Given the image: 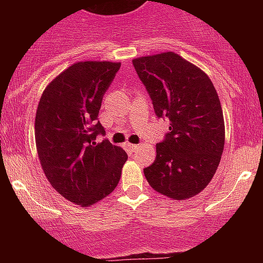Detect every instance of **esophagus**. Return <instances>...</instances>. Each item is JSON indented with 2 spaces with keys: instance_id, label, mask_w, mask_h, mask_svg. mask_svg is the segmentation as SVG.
Here are the masks:
<instances>
[{
  "instance_id": "esophagus-1",
  "label": "esophagus",
  "mask_w": 263,
  "mask_h": 263,
  "mask_svg": "<svg viewBox=\"0 0 263 263\" xmlns=\"http://www.w3.org/2000/svg\"><path fill=\"white\" fill-rule=\"evenodd\" d=\"M139 147H141V146H139V145H129V150H130V152H137V150H138Z\"/></svg>"
}]
</instances>
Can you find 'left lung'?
<instances>
[{
    "label": "left lung",
    "instance_id": "left-lung-1",
    "mask_svg": "<svg viewBox=\"0 0 263 263\" xmlns=\"http://www.w3.org/2000/svg\"><path fill=\"white\" fill-rule=\"evenodd\" d=\"M155 115L170 121L157 158L143 170L159 194L183 200L201 192L215 175L225 142L224 116L208 76L175 52L133 60Z\"/></svg>",
    "mask_w": 263,
    "mask_h": 263
}]
</instances>
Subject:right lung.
I'll use <instances>...</instances> for the list:
<instances>
[{"mask_svg": "<svg viewBox=\"0 0 263 263\" xmlns=\"http://www.w3.org/2000/svg\"><path fill=\"white\" fill-rule=\"evenodd\" d=\"M121 63L79 62L45 89L35 116V142L48 182L67 200L89 206L108 196L127 154L108 139L97 121L103 97Z\"/></svg>", "mask_w": 263, "mask_h": 263, "instance_id": "1", "label": "right lung"}]
</instances>
